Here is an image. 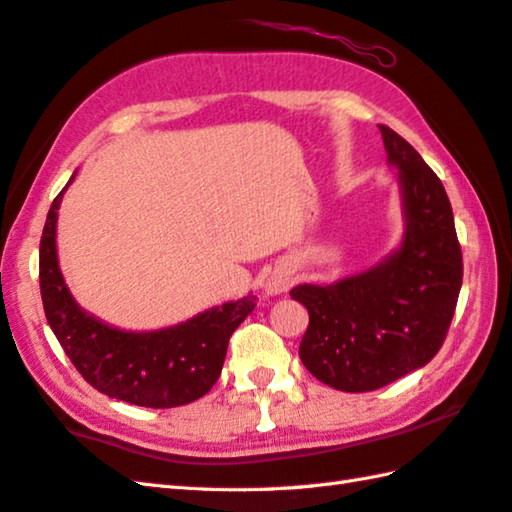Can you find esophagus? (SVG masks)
Masks as SVG:
<instances>
[{
	"instance_id": "34e87169",
	"label": "esophagus",
	"mask_w": 512,
	"mask_h": 512,
	"mask_svg": "<svg viewBox=\"0 0 512 512\" xmlns=\"http://www.w3.org/2000/svg\"><path fill=\"white\" fill-rule=\"evenodd\" d=\"M290 286H292V273H290V270L288 268H277L266 279L264 290H266V295L275 297V295H281V292H286Z\"/></svg>"
}]
</instances>
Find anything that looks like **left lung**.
Instances as JSON below:
<instances>
[{
    "instance_id": "1",
    "label": "left lung",
    "mask_w": 512,
    "mask_h": 512,
    "mask_svg": "<svg viewBox=\"0 0 512 512\" xmlns=\"http://www.w3.org/2000/svg\"><path fill=\"white\" fill-rule=\"evenodd\" d=\"M398 169L405 233L383 262L334 284H301V363L341 391H374L424 367L444 343L462 288V250L440 178L394 129L378 125Z\"/></svg>"
}]
</instances>
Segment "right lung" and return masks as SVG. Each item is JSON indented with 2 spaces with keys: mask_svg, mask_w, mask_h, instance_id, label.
I'll return each instance as SVG.
<instances>
[{
  "mask_svg": "<svg viewBox=\"0 0 512 512\" xmlns=\"http://www.w3.org/2000/svg\"><path fill=\"white\" fill-rule=\"evenodd\" d=\"M72 180L74 176L68 184ZM63 191L50 206L39 246L43 310L63 352L94 389L129 405L169 409L202 398L220 378L228 339L255 310L257 299L248 295L226 301L189 321L151 332L103 323L74 301L61 275L57 217Z\"/></svg>",
  "mask_w": 512,
  "mask_h": 512,
  "instance_id": "1",
  "label": "right lung"
}]
</instances>
